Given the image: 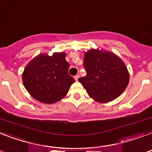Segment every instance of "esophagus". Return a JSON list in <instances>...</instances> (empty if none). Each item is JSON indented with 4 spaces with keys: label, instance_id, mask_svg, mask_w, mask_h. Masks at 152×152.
Instances as JSON below:
<instances>
[{
    "label": "esophagus",
    "instance_id": "34e87169",
    "mask_svg": "<svg viewBox=\"0 0 152 152\" xmlns=\"http://www.w3.org/2000/svg\"><path fill=\"white\" fill-rule=\"evenodd\" d=\"M74 78H75V80H76V81H77V80H79V78H80V75H76V76H75V77H74Z\"/></svg>",
    "mask_w": 152,
    "mask_h": 152
}]
</instances>
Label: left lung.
Returning <instances> with one entry per match:
<instances>
[{
  "mask_svg": "<svg viewBox=\"0 0 152 152\" xmlns=\"http://www.w3.org/2000/svg\"><path fill=\"white\" fill-rule=\"evenodd\" d=\"M83 66L87 72L79 82L90 97L100 102H108L119 97L127 87L129 75L119 57L109 51L92 49L85 53Z\"/></svg>",
  "mask_w": 152,
  "mask_h": 152,
  "instance_id": "obj_1",
  "label": "left lung"
}]
</instances>
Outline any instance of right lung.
Listing matches in <instances>:
<instances>
[{"mask_svg":"<svg viewBox=\"0 0 152 152\" xmlns=\"http://www.w3.org/2000/svg\"><path fill=\"white\" fill-rule=\"evenodd\" d=\"M69 69V64L65 60V53H55L52 56L39 55L25 68L24 87L39 102L55 103L67 94L75 82L68 72Z\"/></svg>","mask_w":152,"mask_h":152,"instance_id":"add662e5","label":"right lung"}]
</instances>
